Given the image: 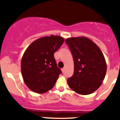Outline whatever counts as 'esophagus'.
Wrapping results in <instances>:
<instances>
[{
	"label": "esophagus",
	"mask_w": 120,
	"mask_h": 120,
	"mask_svg": "<svg viewBox=\"0 0 120 120\" xmlns=\"http://www.w3.org/2000/svg\"><path fill=\"white\" fill-rule=\"evenodd\" d=\"M65 67H64V68H62V69H61V71H62V73H64V72L65 71Z\"/></svg>",
	"instance_id": "esophagus-1"
}]
</instances>
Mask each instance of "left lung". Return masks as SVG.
Masks as SVG:
<instances>
[{"mask_svg":"<svg viewBox=\"0 0 120 120\" xmlns=\"http://www.w3.org/2000/svg\"><path fill=\"white\" fill-rule=\"evenodd\" d=\"M74 61V73L67 80L69 87L76 93L88 95L102 84L107 65L101 50L92 40L85 37L65 40Z\"/></svg>","mask_w":120,"mask_h":120,"instance_id":"left-lung-1","label":"left lung"}]
</instances>
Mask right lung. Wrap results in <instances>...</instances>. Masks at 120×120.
<instances>
[{
  "instance_id": "right-lung-1",
  "label": "right lung",
  "mask_w": 120,
  "mask_h": 120,
  "mask_svg": "<svg viewBox=\"0 0 120 120\" xmlns=\"http://www.w3.org/2000/svg\"><path fill=\"white\" fill-rule=\"evenodd\" d=\"M64 41L60 36L41 37L25 50L21 61L22 75L26 85L33 92L43 94L54 86L62 72L57 66L53 54Z\"/></svg>"
}]
</instances>
